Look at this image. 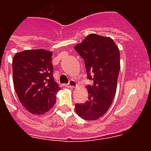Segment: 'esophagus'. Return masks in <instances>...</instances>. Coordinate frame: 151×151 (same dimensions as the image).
<instances>
[{
  "label": "esophagus",
  "mask_w": 151,
  "mask_h": 151,
  "mask_svg": "<svg viewBox=\"0 0 151 151\" xmlns=\"http://www.w3.org/2000/svg\"><path fill=\"white\" fill-rule=\"evenodd\" d=\"M67 86L69 88H76L77 87V83H76L75 81L70 80L69 81L68 84H67Z\"/></svg>",
  "instance_id": "esophagus-1"
}]
</instances>
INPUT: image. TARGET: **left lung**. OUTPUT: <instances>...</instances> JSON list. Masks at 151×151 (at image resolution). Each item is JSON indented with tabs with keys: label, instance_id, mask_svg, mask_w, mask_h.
I'll use <instances>...</instances> for the list:
<instances>
[{
	"label": "left lung",
	"instance_id": "left-lung-1",
	"mask_svg": "<svg viewBox=\"0 0 151 151\" xmlns=\"http://www.w3.org/2000/svg\"><path fill=\"white\" fill-rule=\"evenodd\" d=\"M74 49L84 59L88 78L93 85H88V100L76 103L78 116L94 121L106 114L114 98L120 68L119 49L110 37L91 34Z\"/></svg>",
	"mask_w": 151,
	"mask_h": 151
}]
</instances>
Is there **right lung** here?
I'll list each match as a JSON object with an SVG mask.
<instances>
[{
    "instance_id": "right-lung-1",
    "label": "right lung",
    "mask_w": 151,
    "mask_h": 151,
    "mask_svg": "<svg viewBox=\"0 0 151 151\" xmlns=\"http://www.w3.org/2000/svg\"><path fill=\"white\" fill-rule=\"evenodd\" d=\"M52 55V52L35 49L16 53L13 58L15 92L22 106L34 114L50 110L60 89L53 78Z\"/></svg>"
}]
</instances>
